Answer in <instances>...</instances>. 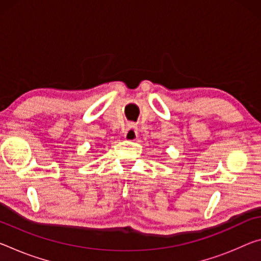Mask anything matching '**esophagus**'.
<instances>
[{"instance_id": "obj_1", "label": "esophagus", "mask_w": 261, "mask_h": 261, "mask_svg": "<svg viewBox=\"0 0 261 261\" xmlns=\"http://www.w3.org/2000/svg\"><path fill=\"white\" fill-rule=\"evenodd\" d=\"M137 135H138L137 127H136L134 124H130V125L127 126L124 137H125V139H127V140H136L137 139Z\"/></svg>"}]
</instances>
